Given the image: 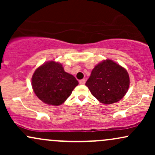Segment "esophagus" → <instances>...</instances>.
<instances>
[{
    "label": "esophagus",
    "mask_w": 155,
    "mask_h": 155,
    "mask_svg": "<svg viewBox=\"0 0 155 155\" xmlns=\"http://www.w3.org/2000/svg\"><path fill=\"white\" fill-rule=\"evenodd\" d=\"M80 84H85V79H81L79 81Z\"/></svg>",
    "instance_id": "obj_1"
}]
</instances>
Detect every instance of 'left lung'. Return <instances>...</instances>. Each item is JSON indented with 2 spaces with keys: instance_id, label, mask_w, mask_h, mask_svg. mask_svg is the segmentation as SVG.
Listing matches in <instances>:
<instances>
[{
  "instance_id": "left-lung-1",
  "label": "left lung",
  "mask_w": 155,
  "mask_h": 155,
  "mask_svg": "<svg viewBox=\"0 0 155 155\" xmlns=\"http://www.w3.org/2000/svg\"><path fill=\"white\" fill-rule=\"evenodd\" d=\"M85 84L101 103L111 104L121 100L127 92L129 75L119 64L104 60L94 68Z\"/></svg>"
}]
</instances>
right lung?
I'll return each mask as SVG.
<instances>
[{
  "label": "right lung",
  "instance_id": "obj_1",
  "mask_svg": "<svg viewBox=\"0 0 155 155\" xmlns=\"http://www.w3.org/2000/svg\"><path fill=\"white\" fill-rule=\"evenodd\" d=\"M78 84L76 78L65 72L61 64L54 61L38 67L32 77V87L37 97L52 106L63 104Z\"/></svg>",
  "mask_w": 155,
  "mask_h": 155
}]
</instances>
